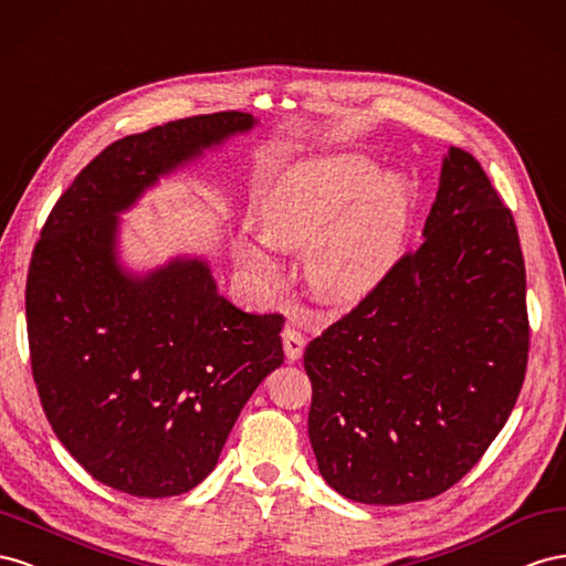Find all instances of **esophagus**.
<instances>
[{
	"label": "esophagus",
	"instance_id": "34e87169",
	"mask_svg": "<svg viewBox=\"0 0 566 566\" xmlns=\"http://www.w3.org/2000/svg\"><path fill=\"white\" fill-rule=\"evenodd\" d=\"M282 342H284V353H286V360L294 363L298 360L303 355V348H305V336L292 327H286L282 332Z\"/></svg>",
	"mask_w": 566,
	"mask_h": 566
}]
</instances>
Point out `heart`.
<instances>
[{"label": "heart", "mask_w": 566, "mask_h": 566, "mask_svg": "<svg viewBox=\"0 0 566 566\" xmlns=\"http://www.w3.org/2000/svg\"><path fill=\"white\" fill-rule=\"evenodd\" d=\"M415 191L408 177L363 154L296 160L255 201L261 232L274 247L304 249L303 274L325 303H355L389 277L408 249ZM249 265L261 253L241 249Z\"/></svg>", "instance_id": "heart-1"}]
</instances>
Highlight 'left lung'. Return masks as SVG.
Returning a JSON list of instances; mask_svg holds the SVG:
<instances>
[{
    "label": "left lung",
    "mask_w": 566,
    "mask_h": 566,
    "mask_svg": "<svg viewBox=\"0 0 566 566\" xmlns=\"http://www.w3.org/2000/svg\"><path fill=\"white\" fill-rule=\"evenodd\" d=\"M422 234L303 353L319 474L355 503L406 505L455 486L524 384L520 234L472 154L448 149Z\"/></svg>",
    "instance_id": "obj_1"
}]
</instances>
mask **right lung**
Instances as JSON below:
<instances>
[{"instance_id":"right-lung-1","label":"right lung","mask_w":566,"mask_h":566,"mask_svg":"<svg viewBox=\"0 0 566 566\" xmlns=\"http://www.w3.org/2000/svg\"><path fill=\"white\" fill-rule=\"evenodd\" d=\"M222 111L113 142L46 218L25 286L30 365L46 419L106 486L191 491L216 470L241 408L284 363V317L239 311L201 258L118 265V213L206 149L249 133Z\"/></svg>"}]
</instances>
